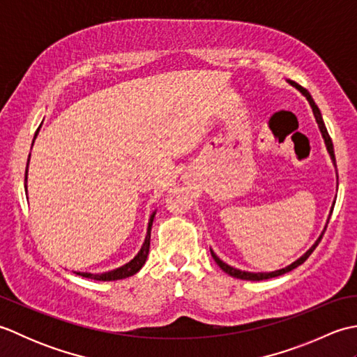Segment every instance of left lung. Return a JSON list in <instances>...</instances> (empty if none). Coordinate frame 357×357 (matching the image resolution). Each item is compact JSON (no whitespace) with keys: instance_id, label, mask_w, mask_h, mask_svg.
I'll return each mask as SVG.
<instances>
[{"instance_id":"obj_1","label":"left lung","mask_w":357,"mask_h":357,"mask_svg":"<svg viewBox=\"0 0 357 357\" xmlns=\"http://www.w3.org/2000/svg\"><path fill=\"white\" fill-rule=\"evenodd\" d=\"M288 82H290V84H291L293 87L298 89L299 92L307 98L308 102H310V105H312V109H313V115H314V118H316V123H317V126H319V128H321V133H322V138H324V141H325V146H327L328 153H330V156H331V159H333V164L336 165V158H335V150H333V142H331V138H330V135H328V132H327V127H325L324 121H322V115H321V110H319V107H317V105L314 104L313 98H312V95L308 93V90H307V89H304L302 86H299L298 82H294V81H288ZM336 172H337V170H336ZM333 207H335V202H333ZM333 207H331V211H330V216H331V213H333ZM330 216H328V219H327V225H328V221H330ZM327 225H325V229H324L322 234H321L319 238H317V241L314 242V244L312 245V248H310L305 255H302L298 261H294L293 264L288 265V267H285V268H282V270L271 271V273H250V271H241V270H238V268H233V267H230V265H227L225 262H222V261L219 259V257L213 253V250H210V252H211V256H213V259H215V262L219 265V267H221V268L227 273V275H230V276L236 278V279H244V280H264V279L276 278V276L285 275V273L294 270L296 267H299L301 264H304V262L308 259V256L314 252V248H316L317 245H319V242H321V239H322V236H324V233H325V230H327Z\"/></svg>"}]
</instances>
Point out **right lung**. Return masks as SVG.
I'll list each match as a JSON object with an SVG mask.
<instances>
[{"label": "right lung", "mask_w": 357, "mask_h": 357, "mask_svg": "<svg viewBox=\"0 0 357 357\" xmlns=\"http://www.w3.org/2000/svg\"><path fill=\"white\" fill-rule=\"evenodd\" d=\"M38 132H40V128H38V130H36L35 138H36ZM35 138H33V141H35ZM29 158H30V156H29ZM27 167H29V159H27ZM24 181H27V169H26ZM26 188H27V185H26ZM153 218H155V211H153V215L150 216L146 241H144V244H142L141 250L138 252V255H136L130 262H127L126 265H123V267H119V268H116V270L101 273V275H92V273H77V275H79V276H82V278L95 279V280H118V279H126V278H128V276H133L135 273H138V271L142 268V265L146 264V259H147V256H149V248H150V230H151V224H153Z\"/></svg>", "instance_id": "obj_1"}]
</instances>
